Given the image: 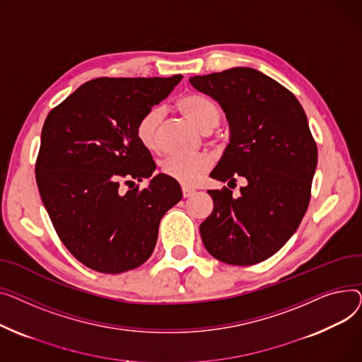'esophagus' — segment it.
Segmentation results:
<instances>
[{"label": "esophagus", "mask_w": 362, "mask_h": 362, "mask_svg": "<svg viewBox=\"0 0 362 362\" xmlns=\"http://www.w3.org/2000/svg\"><path fill=\"white\" fill-rule=\"evenodd\" d=\"M196 193V191L193 189V188H188V187H182V197L184 199H188V197H191Z\"/></svg>", "instance_id": "obj_1"}]
</instances>
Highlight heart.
<instances>
[{"mask_svg":"<svg viewBox=\"0 0 362 362\" xmlns=\"http://www.w3.org/2000/svg\"><path fill=\"white\" fill-rule=\"evenodd\" d=\"M181 114L193 124L197 130L207 134L214 132L221 118V106L207 96L191 93L178 102ZM163 118L160 106H153L146 111L136 124V136L147 151L155 152L159 147V127ZM211 158L209 155L196 156H169L162 162V174L177 181L184 187L196 185L210 169Z\"/></svg>","mask_w":362,"mask_h":362,"instance_id":"b5f03b06","label":"heart"}]
</instances>
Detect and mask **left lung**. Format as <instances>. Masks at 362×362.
Here are the masks:
<instances>
[{"mask_svg":"<svg viewBox=\"0 0 362 362\" xmlns=\"http://www.w3.org/2000/svg\"><path fill=\"white\" fill-rule=\"evenodd\" d=\"M189 83L218 100L229 122V143L210 177L229 187L247 181L237 199L226 187L207 191L214 211L200 225L203 244L223 263H260L293 235L310 203L317 146L307 115L281 83L250 67Z\"/></svg>","mask_w":362,"mask_h":362,"instance_id":"obj_1","label":"left lung"}]
</instances>
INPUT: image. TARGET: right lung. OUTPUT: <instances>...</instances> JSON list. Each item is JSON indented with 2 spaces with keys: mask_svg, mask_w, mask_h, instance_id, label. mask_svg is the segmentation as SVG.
<instances>
[{
  "mask_svg": "<svg viewBox=\"0 0 362 362\" xmlns=\"http://www.w3.org/2000/svg\"><path fill=\"white\" fill-rule=\"evenodd\" d=\"M181 78H93L45 119L35 166L39 194L62 244L89 269L117 274L141 266L162 216L182 197L163 174L143 190L119 188L156 169L136 124Z\"/></svg>",
  "mask_w": 362,
  "mask_h": 362,
  "instance_id": "add662e5",
  "label": "right lung"
}]
</instances>
